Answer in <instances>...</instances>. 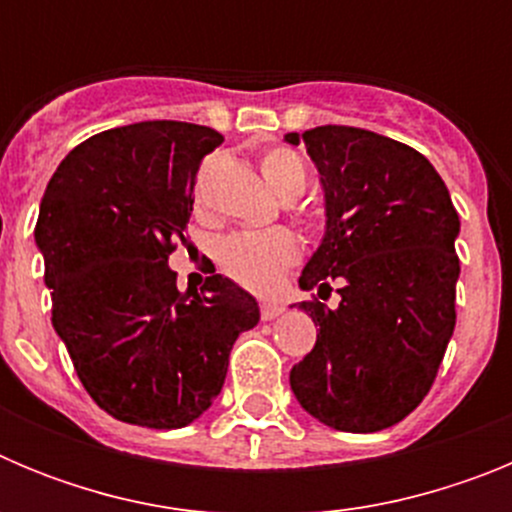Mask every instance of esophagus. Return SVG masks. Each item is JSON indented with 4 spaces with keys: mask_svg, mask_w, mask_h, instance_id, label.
Instances as JSON below:
<instances>
[{
    "mask_svg": "<svg viewBox=\"0 0 512 512\" xmlns=\"http://www.w3.org/2000/svg\"><path fill=\"white\" fill-rule=\"evenodd\" d=\"M284 312V307L279 305V302H271V300H264L261 302V318L264 320H274V318H279V315H282Z\"/></svg>",
    "mask_w": 512,
    "mask_h": 512,
    "instance_id": "34e87169",
    "label": "esophagus"
}]
</instances>
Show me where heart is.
Returning <instances> with one entry per match:
<instances>
[{"instance_id": "heart-1", "label": "heart", "mask_w": 512, "mask_h": 512, "mask_svg": "<svg viewBox=\"0 0 512 512\" xmlns=\"http://www.w3.org/2000/svg\"><path fill=\"white\" fill-rule=\"evenodd\" d=\"M261 174L282 200H297L307 189V166L292 148H269L261 156ZM297 259L300 243L287 230L233 233L217 246L220 269L253 292H269L277 287L284 271L295 266Z\"/></svg>"}]
</instances>
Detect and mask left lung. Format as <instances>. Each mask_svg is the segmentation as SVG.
Returning <instances> with one entry per match:
<instances>
[{
    "label": "left lung",
    "mask_w": 512,
    "mask_h": 512,
    "mask_svg": "<svg viewBox=\"0 0 512 512\" xmlns=\"http://www.w3.org/2000/svg\"><path fill=\"white\" fill-rule=\"evenodd\" d=\"M305 140L325 189V238L300 287L330 282L341 302H300L320 325L289 384L320 423L374 433L418 408L456 325L459 212L431 161L400 140L348 125L289 133Z\"/></svg>",
    "instance_id": "left-lung-1"
}]
</instances>
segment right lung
Masks as SVG:
<instances>
[{
    "instance_id": "add662e5",
    "label": "right lung",
    "mask_w": 512,
    "mask_h": 512,
    "mask_svg": "<svg viewBox=\"0 0 512 512\" xmlns=\"http://www.w3.org/2000/svg\"><path fill=\"white\" fill-rule=\"evenodd\" d=\"M220 143L194 122L122 125L79 143L45 187L35 243L53 328L89 397L122 423L171 431L200 418L235 338L259 323L230 279L179 292L169 269L202 158Z\"/></svg>"
}]
</instances>
